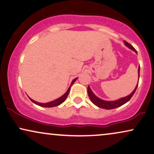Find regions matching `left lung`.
Returning a JSON list of instances; mask_svg holds the SVG:
<instances>
[{
  "mask_svg": "<svg viewBox=\"0 0 154 154\" xmlns=\"http://www.w3.org/2000/svg\"><path fill=\"white\" fill-rule=\"evenodd\" d=\"M124 42H125V44L126 46L128 47V48H130V49H132V50H133L137 53V51L135 50V48L132 46V45L130 44L127 42H125V41ZM139 70H140V67H139V69H138L139 78ZM137 86H138V84H137V87H135L134 91H133L132 92V94H130L129 96H126V97L120 98V99L117 100V101H104V100H102V99H101V98H98L97 96H96L95 95H94V94L92 92L91 89H90L89 86L87 88V92H88V95H89L90 100H91V101L94 104V105H96V106H98V107H99V108H103V109L110 110V109H114V108L120 107V106L124 105L125 103H126L127 102L130 101V98L132 97V96L134 95L135 91H136Z\"/></svg>",
  "mask_w": 154,
  "mask_h": 154,
  "instance_id": "8db88e82",
  "label": "left lung"
}]
</instances>
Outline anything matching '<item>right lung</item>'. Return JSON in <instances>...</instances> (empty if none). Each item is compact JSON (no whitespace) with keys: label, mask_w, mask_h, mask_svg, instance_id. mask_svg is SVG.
<instances>
[{"label":"right lung","mask_w":154,"mask_h":154,"mask_svg":"<svg viewBox=\"0 0 154 154\" xmlns=\"http://www.w3.org/2000/svg\"><path fill=\"white\" fill-rule=\"evenodd\" d=\"M76 79H77V78H75V79H73V81L71 83V85L70 87H69L68 90H67L66 93H65L64 95H63L61 97L58 98V99L55 100V101H51V102H48V103H38V102H36L35 101H34V100L31 99V101H32L33 103H34L35 104H36V105L38 106H42V107H46V108H51V107H54V106H59L60 104H61L62 103H63L65 101V99H66V98L67 97V96H68L69 94V90H70V87L71 86L73 85L74 82L76 81Z\"/></svg>","instance_id":"right-lung-1"}]
</instances>
